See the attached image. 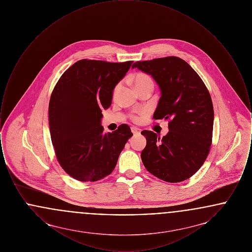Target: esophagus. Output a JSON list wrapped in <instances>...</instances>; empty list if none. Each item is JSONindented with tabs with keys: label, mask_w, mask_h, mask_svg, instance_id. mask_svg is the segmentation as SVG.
Returning a JSON list of instances; mask_svg holds the SVG:
<instances>
[{
	"label": "esophagus",
	"mask_w": 252,
	"mask_h": 252,
	"mask_svg": "<svg viewBox=\"0 0 252 252\" xmlns=\"http://www.w3.org/2000/svg\"><path fill=\"white\" fill-rule=\"evenodd\" d=\"M131 131L134 135H139L141 133V129L140 128H137V127H131Z\"/></svg>",
	"instance_id": "34e87169"
}]
</instances>
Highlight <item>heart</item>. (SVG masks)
Segmentation results:
<instances>
[{"label": "heart", "instance_id": "1", "mask_svg": "<svg viewBox=\"0 0 252 252\" xmlns=\"http://www.w3.org/2000/svg\"><path fill=\"white\" fill-rule=\"evenodd\" d=\"M131 79L133 85H134V87H135L136 90H139V89L144 88V87H146V86H153V80H152V78H151L148 74H145V73H142V72L136 73V74H134V75L132 76ZM120 89L121 84H118L115 87L114 92H113V95H114V97L117 96L119 91H120ZM143 115H144V114H141V115H139V116H135V117H134V121L139 122V121L142 119V116H143Z\"/></svg>", "mask_w": 252, "mask_h": 252}]
</instances>
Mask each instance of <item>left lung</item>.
Returning <instances> with one entry per match:
<instances>
[{
  "mask_svg": "<svg viewBox=\"0 0 252 252\" xmlns=\"http://www.w3.org/2000/svg\"><path fill=\"white\" fill-rule=\"evenodd\" d=\"M132 68L152 76L160 90L155 120H170L162 139L142 131L141 158L152 175L167 182L188 180L202 164L212 144L214 107L206 86L192 67L177 57L137 61Z\"/></svg>",
  "mask_w": 252,
  "mask_h": 252,
  "instance_id": "obj_1",
  "label": "left lung"
}]
</instances>
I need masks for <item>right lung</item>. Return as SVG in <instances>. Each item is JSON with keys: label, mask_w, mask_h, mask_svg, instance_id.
I'll return each instance as SVG.
<instances>
[{"label": "right lung", "mask_w": 252, "mask_h": 252, "mask_svg": "<svg viewBox=\"0 0 252 252\" xmlns=\"http://www.w3.org/2000/svg\"><path fill=\"white\" fill-rule=\"evenodd\" d=\"M133 61L110 63L81 60L62 74L49 103L51 139L61 167L79 181H96L111 174L132 137L123 124L104 133L103 109H108L116 85Z\"/></svg>", "instance_id": "right-lung-1"}]
</instances>
